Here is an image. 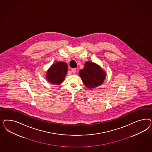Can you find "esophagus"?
<instances>
[{"mask_svg":"<svg viewBox=\"0 0 152 152\" xmlns=\"http://www.w3.org/2000/svg\"><path fill=\"white\" fill-rule=\"evenodd\" d=\"M72 72L73 74H75L76 72V69H72Z\"/></svg>","mask_w":152,"mask_h":152,"instance_id":"34e87169","label":"esophagus"}]
</instances>
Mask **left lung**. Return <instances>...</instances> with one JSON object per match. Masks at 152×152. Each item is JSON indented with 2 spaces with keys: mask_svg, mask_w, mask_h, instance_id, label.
<instances>
[{
  "mask_svg": "<svg viewBox=\"0 0 152 152\" xmlns=\"http://www.w3.org/2000/svg\"><path fill=\"white\" fill-rule=\"evenodd\" d=\"M79 75L85 86L88 88L101 85L106 77L105 72L100 66L91 62H86L85 64V67L80 71Z\"/></svg>",
  "mask_w": 152,
  "mask_h": 152,
  "instance_id": "obj_1",
  "label": "left lung"
}]
</instances>
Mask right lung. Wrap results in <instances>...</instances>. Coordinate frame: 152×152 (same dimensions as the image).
<instances>
[{
    "mask_svg": "<svg viewBox=\"0 0 152 152\" xmlns=\"http://www.w3.org/2000/svg\"><path fill=\"white\" fill-rule=\"evenodd\" d=\"M67 72V64L64 62H56L48 69L46 75L47 80L52 83L59 85L64 81Z\"/></svg>",
    "mask_w": 152,
    "mask_h": 152,
    "instance_id": "add662e5",
    "label": "right lung"
}]
</instances>
